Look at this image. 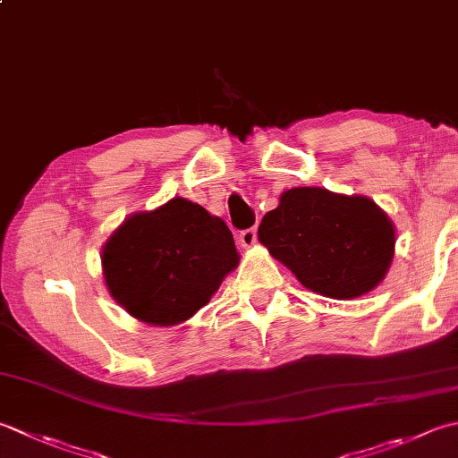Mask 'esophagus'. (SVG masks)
<instances>
[{"instance_id": "34e87169", "label": "esophagus", "mask_w": 458, "mask_h": 458, "mask_svg": "<svg viewBox=\"0 0 458 458\" xmlns=\"http://www.w3.org/2000/svg\"><path fill=\"white\" fill-rule=\"evenodd\" d=\"M258 240V230L256 228H246L240 232V244L244 248H252Z\"/></svg>"}]
</instances>
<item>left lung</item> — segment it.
I'll return each mask as SVG.
<instances>
[{
	"mask_svg": "<svg viewBox=\"0 0 458 458\" xmlns=\"http://www.w3.org/2000/svg\"><path fill=\"white\" fill-rule=\"evenodd\" d=\"M258 238L308 290L334 300L377 288L395 252V226L371 199L313 186L285 191Z\"/></svg>",
	"mask_w": 458,
	"mask_h": 458,
	"instance_id": "left-lung-1",
	"label": "left lung"
}]
</instances>
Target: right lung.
<instances>
[{"label": "right lung", "instance_id": "obj_1", "mask_svg": "<svg viewBox=\"0 0 458 458\" xmlns=\"http://www.w3.org/2000/svg\"><path fill=\"white\" fill-rule=\"evenodd\" d=\"M101 259L119 306L145 324L166 327L206 306L240 256L226 222L176 196L124 220Z\"/></svg>", "mask_w": 458, "mask_h": 458}]
</instances>
